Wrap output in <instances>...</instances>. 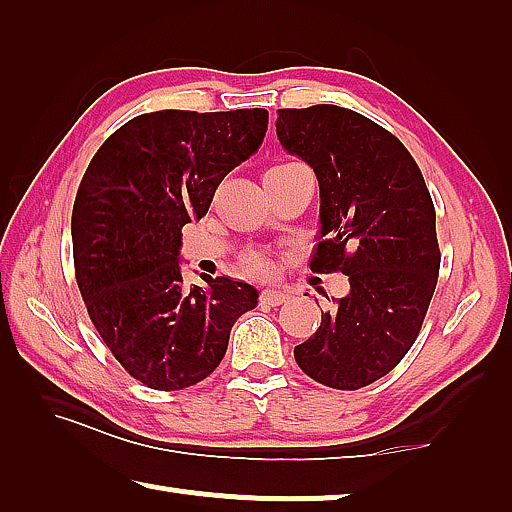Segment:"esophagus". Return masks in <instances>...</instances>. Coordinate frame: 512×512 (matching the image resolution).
I'll list each match as a JSON object with an SVG mask.
<instances>
[{"label": "esophagus", "instance_id": "obj_1", "mask_svg": "<svg viewBox=\"0 0 512 512\" xmlns=\"http://www.w3.org/2000/svg\"><path fill=\"white\" fill-rule=\"evenodd\" d=\"M288 297H290L288 292L281 290V288H265L263 295H261L265 304H270V306H281L283 301H288Z\"/></svg>", "mask_w": 512, "mask_h": 512}]
</instances>
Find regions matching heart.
Wrapping results in <instances>:
<instances>
[{
  "mask_svg": "<svg viewBox=\"0 0 512 512\" xmlns=\"http://www.w3.org/2000/svg\"><path fill=\"white\" fill-rule=\"evenodd\" d=\"M292 165H299V163H281V165L270 167V170H286V167H292ZM245 263H247L249 270H254V272H265L267 270V261L261 254H249Z\"/></svg>",
  "mask_w": 512,
  "mask_h": 512,
  "instance_id": "obj_1",
  "label": "heart"
}]
</instances>
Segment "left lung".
I'll list each match as a JSON object with an SVG mask.
<instances>
[{
	"label": "left lung",
	"instance_id": "left-lung-1",
	"mask_svg": "<svg viewBox=\"0 0 512 512\" xmlns=\"http://www.w3.org/2000/svg\"><path fill=\"white\" fill-rule=\"evenodd\" d=\"M276 138L320 183L311 267L349 276L295 360L329 388H365L408 354L429 311L440 272L431 195L408 149L349 108H281Z\"/></svg>",
	"mask_w": 512,
	"mask_h": 512
}]
</instances>
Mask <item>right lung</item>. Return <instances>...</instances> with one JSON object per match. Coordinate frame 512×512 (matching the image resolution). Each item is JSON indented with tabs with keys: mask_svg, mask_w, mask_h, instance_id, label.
Masks as SVG:
<instances>
[{
	"mask_svg": "<svg viewBox=\"0 0 512 512\" xmlns=\"http://www.w3.org/2000/svg\"><path fill=\"white\" fill-rule=\"evenodd\" d=\"M265 108L156 111L129 120L92 156L74 199V270L88 315L133 379L154 390L204 381L231 326L258 304L245 281L188 288L181 229L208 213L220 181L258 152Z\"/></svg>",
	"mask_w": 512,
	"mask_h": 512,
	"instance_id": "obj_1",
	"label": "right lung"
}]
</instances>
